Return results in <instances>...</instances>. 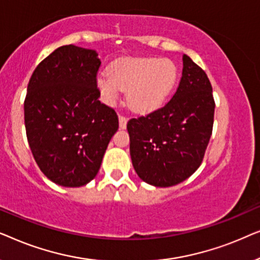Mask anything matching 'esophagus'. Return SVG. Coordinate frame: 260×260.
Listing matches in <instances>:
<instances>
[{"instance_id": "1", "label": "esophagus", "mask_w": 260, "mask_h": 260, "mask_svg": "<svg viewBox=\"0 0 260 260\" xmlns=\"http://www.w3.org/2000/svg\"><path fill=\"white\" fill-rule=\"evenodd\" d=\"M126 123H127L126 116H124V115H122V113H119V127H120V129H125Z\"/></svg>"}]
</instances>
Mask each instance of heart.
Segmentation results:
<instances>
[{
	"mask_svg": "<svg viewBox=\"0 0 260 260\" xmlns=\"http://www.w3.org/2000/svg\"><path fill=\"white\" fill-rule=\"evenodd\" d=\"M177 79V70L170 60L154 58L127 59L111 67V76L102 73L98 87L103 99L113 104L120 90H129L130 105L141 112L157 109L168 97Z\"/></svg>",
	"mask_w": 260,
	"mask_h": 260,
	"instance_id": "1",
	"label": "heart"
}]
</instances>
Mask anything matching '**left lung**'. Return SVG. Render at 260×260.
<instances>
[{
  "mask_svg": "<svg viewBox=\"0 0 260 260\" xmlns=\"http://www.w3.org/2000/svg\"><path fill=\"white\" fill-rule=\"evenodd\" d=\"M180 84L170 101L126 124L137 175L155 187H170L193 175L209 143L215 103L207 74L183 54Z\"/></svg>",
  "mask_w": 260,
  "mask_h": 260,
  "instance_id": "8db88e82",
  "label": "left lung"
}]
</instances>
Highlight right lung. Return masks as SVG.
Instances as JSON below:
<instances>
[{
	"instance_id": "obj_1",
	"label": "right lung",
	"mask_w": 260,
	"mask_h": 260,
	"mask_svg": "<svg viewBox=\"0 0 260 260\" xmlns=\"http://www.w3.org/2000/svg\"><path fill=\"white\" fill-rule=\"evenodd\" d=\"M99 67L95 51L66 45L42 60L28 83V143L41 172L59 186L93 180L118 129L115 110L98 101Z\"/></svg>"
}]
</instances>
